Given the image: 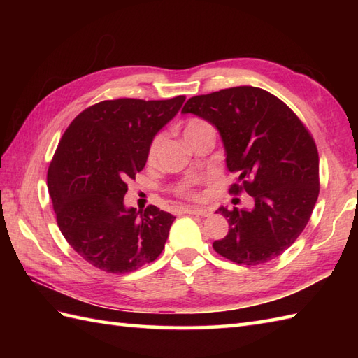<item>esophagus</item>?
I'll list each match as a JSON object with an SVG mask.
<instances>
[{
	"label": "esophagus",
	"instance_id": "obj_1",
	"mask_svg": "<svg viewBox=\"0 0 358 358\" xmlns=\"http://www.w3.org/2000/svg\"><path fill=\"white\" fill-rule=\"evenodd\" d=\"M185 212H186V214H191V215H201V217H209L210 215V209H206V208H186Z\"/></svg>",
	"mask_w": 358,
	"mask_h": 358
}]
</instances>
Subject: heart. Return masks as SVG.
Returning a JSON list of instances; mask_svg holds the SVG:
<instances>
[{
	"label": "heart",
	"mask_w": 358,
	"mask_h": 358,
	"mask_svg": "<svg viewBox=\"0 0 358 358\" xmlns=\"http://www.w3.org/2000/svg\"><path fill=\"white\" fill-rule=\"evenodd\" d=\"M204 126H209V124L204 123L203 120H199V118H194V120H191V121H187V124H186V127H185V136L189 135V134L195 132V131H199V129H201V127H204ZM162 138H163L162 135H157L155 138H154V141H152V144H150L149 155H148L150 162H152V159H154L155 155H157V152H158V149H159V144H162ZM183 194H189L187 189H186V191H183Z\"/></svg>",
	"instance_id": "b5f03b06"
}]
</instances>
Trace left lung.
Listing matches in <instances>:
<instances>
[{
    "label": "left lung",
    "instance_id": "obj_1",
    "mask_svg": "<svg viewBox=\"0 0 358 358\" xmlns=\"http://www.w3.org/2000/svg\"><path fill=\"white\" fill-rule=\"evenodd\" d=\"M192 113L222 136L227 171L254 206L217 209L229 232L214 249L234 263L255 266L281 255L299 238L318 196V152L295 113L260 87L238 86L189 98Z\"/></svg>",
    "mask_w": 358,
    "mask_h": 358
}]
</instances>
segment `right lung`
<instances>
[{
	"instance_id": "1",
	"label": "right lung",
	"mask_w": 358,
	"mask_h": 358,
	"mask_svg": "<svg viewBox=\"0 0 358 358\" xmlns=\"http://www.w3.org/2000/svg\"><path fill=\"white\" fill-rule=\"evenodd\" d=\"M186 100L101 101L66 129L48 172L59 231L80 257L110 273H127L162 254L175 217L126 208L127 181L146 166L155 135Z\"/></svg>"
}]
</instances>
